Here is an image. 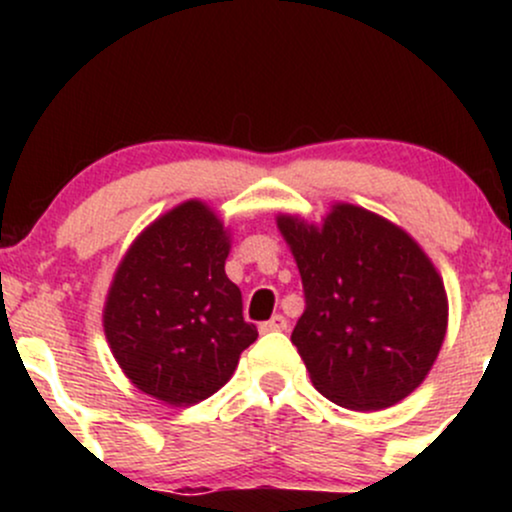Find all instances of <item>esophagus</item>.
Here are the masks:
<instances>
[{
    "label": "esophagus",
    "instance_id": "obj_1",
    "mask_svg": "<svg viewBox=\"0 0 512 512\" xmlns=\"http://www.w3.org/2000/svg\"><path fill=\"white\" fill-rule=\"evenodd\" d=\"M286 327H289L286 317L284 315H274V317H269L267 322H262L260 332H284Z\"/></svg>",
    "mask_w": 512,
    "mask_h": 512
}]
</instances>
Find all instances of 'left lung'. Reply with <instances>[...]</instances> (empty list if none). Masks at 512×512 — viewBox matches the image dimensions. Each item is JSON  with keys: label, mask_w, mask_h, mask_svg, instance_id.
<instances>
[{"label": "left lung", "mask_w": 512, "mask_h": 512, "mask_svg": "<svg viewBox=\"0 0 512 512\" xmlns=\"http://www.w3.org/2000/svg\"><path fill=\"white\" fill-rule=\"evenodd\" d=\"M303 281L291 342L320 395L356 411L414 392L448 327L443 281L424 250L378 214L337 204L322 228L279 216Z\"/></svg>", "instance_id": "left-lung-1"}]
</instances>
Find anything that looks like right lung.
Masks as SVG:
<instances>
[{"mask_svg":"<svg viewBox=\"0 0 512 512\" xmlns=\"http://www.w3.org/2000/svg\"><path fill=\"white\" fill-rule=\"evenodd\" d=\"M226 257L223 223L202 202H185L151 223L117 267L105 337L146 395L175 407L207 399L257 339Z\"/></svg>","mask_w":512,"mask_h":512,"instance_id":"add662e5","label":"right lung"}]
</instances>
